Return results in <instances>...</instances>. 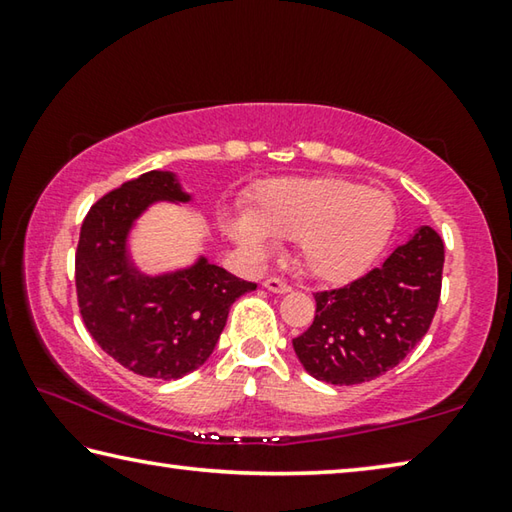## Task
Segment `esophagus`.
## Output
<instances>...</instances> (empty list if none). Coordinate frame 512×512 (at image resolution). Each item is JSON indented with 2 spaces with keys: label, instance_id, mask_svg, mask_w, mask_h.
I'll return each instance as SVG.
<instances>
[{
  "label": "esophagus",
  "instance_id": "34e87169",
  "mask_svg": "<svg viewBox=\"0 0 512 512\" xmlns=\"http://www.w3.org/2000/svg\"><path fill=\"white\" fill-rule=\"evenodd\" d=\"M264 289L271 291V293H289L291 284L280 280V277H268V280L264 282Z\"/></svg>",
  "mask_w": 512,
  "mask_h": 512
}]
</instances>
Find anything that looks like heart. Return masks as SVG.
Listing matches in <instances>:
<instances>
[{"label":"heart","instance_id":"1","mask_svg":"<svg viewBox=\"0 0 512 512\" xmlns=\"http://www.w3.org/2000/svg\"><path fill=\"white\" fill-rule=\"evenodd\" d=\"M223 230L262 259L271 239L298 241L305 271L327 284H345L368 271L395 225V203L386 192L352 180L277 178L253 189L246 216H223Z\"/></svg>","mask_w":512,"mask_h":512}]
</instances>
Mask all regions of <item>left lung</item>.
Segmentation results:
<instances>
[{
  "instance_id": "left-lung-1",
  "label": "left lung",
  "mask_w": 512,
  "mask_h": 512,
  "mask_svg": "<svg viewBox=\"0 0 512 512\" xmlns=\"http://www.w3.org/2000/svg\"><path fill=\"white\" fill-rule=\"evenodd\" d=\"M443 264V239L422 225L359 280L314 293V323L293 339L302 366L334 386L363 384L395 368L429 332Z\"/></svg>"
}]
</instances>
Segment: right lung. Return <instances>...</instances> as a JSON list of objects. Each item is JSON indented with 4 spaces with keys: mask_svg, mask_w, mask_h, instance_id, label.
I'll use <instances>...</instances> for the list:
<instances>
[{
    "mask_svg": "<svg viewBox=\"0 0 512 512\" xmlns=\"http://www.w3.org/2000/svg\"><path fill=\"white\" fill-rule=\"evenodd\" d=\"M155 201L187 203L171 171H149L90 207L76 248V298L85 329L135 375L178 379L210 359L239 296V280L205 257L185 271L144 275L126 253L133 223Z\"/></svg>",
    "mask_w": 512,
    "mask_h": 512,
    "instance_id": "right-lung-1",
    "label": "right lung"
}]
</instances>
